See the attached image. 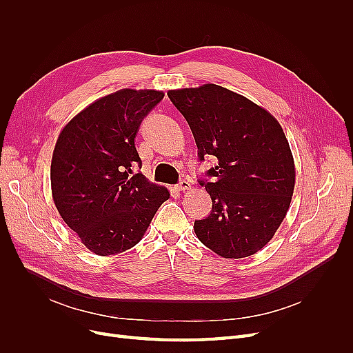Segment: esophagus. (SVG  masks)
<instances>
[{
  "instance_id": "obj_1",
  "label": "esophagus",
  "mask_w": 353,
  "mask_h": 353,
  "mask_svg": "<svg viewBox=\"0 0 353 353\" xmlns=\"http://www.w3.org/2000/svg\"><path fill=\"white\" fill-rule=\"evenodd\" d=\"M190 189H192V184H190V181H188V180H181V181L177 184V190H180V192L190 190Z\"/></svg>"
}]
</instances>
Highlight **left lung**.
Segmentation results:
<instances>
[{
  "mask_svg": "<svg viewBox=\"0 0 353 353\" xmlns=\"http://www.w3.org/2000/svg\"><path fill=\"white\" fill-rule=\"evenodd\" d=\"M188 120L200 160L214 156L200 181L213 201L209 217L194 221L200 242L225 259L263 249L289 210L294 161L283 128L268 110L216 84L169 90Z\"/></svg>",
  "mask_w": 353,
  "mask_h": 353,
  "instance_id": "8db88e82",
  "label": "left lung"
}]
</instances>
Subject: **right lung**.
I'll list each match as a JSON object with an SVG mask.
<instances>
[{
	"label": "right lung",
	"mask_w": 353,
	"mask_h": 353,
	"mask_svg": "<svg viewBox=\"0 0 353 353\" xmlns=\"http://www.w3.org/2000/svg\"><path fill=\"white\" fill-rule=\"evenodd\" d=\"M163 91L123 88L92 101L60 132L51 159L54 205L81 243L100 256L136 246L170 193L132 167L134 139Z\"/></svg>",
	"instance_id": "add662e5"
}]
</instances>
